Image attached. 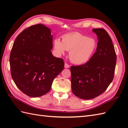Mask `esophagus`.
I'll use <instances>...</instances> for the list:
<instances>
[{"mask_svg":"<svg viewBox=\"0 0 128 128\" xmlns=\"http://www.w3.org/2000/svg\"><path fill=\"white\" fill-rule=\"evenodd\" d=\"M69 66H70V65L69 64L66 63H65V65H64L65 68H69Z\"/></svg>","mask_w":128,"mask_h":128,"instance_id":"esophagus-1","label":"esophagus"}]
</instances>
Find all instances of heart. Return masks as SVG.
<instances>
[{
	"label": "heart",
	"instance_id": "obj_1",
	"mask_svg": "<svg viewBox=\"0 0 128 128\" xmlns=\"http://www.w3.org/2000/svg\"><path fill=\"white\" fill-rule=\"evenodd\" d=\"M54 45L59 54H64L65 50H68L70 61L76 64H82L90 60L94 54L97 42L93 38L75 32L63 35L62 41L56 39Z\"/></svg>",
	"mask_w": 128,
	"mask_h": 128
}]
</instances>
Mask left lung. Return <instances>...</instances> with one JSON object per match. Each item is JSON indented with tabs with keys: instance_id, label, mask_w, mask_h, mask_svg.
Instances as JSON below:
<instances>
[{
	"instance_id": "1",
	"label": "left lung",
	"mask_w": 128,
	"mask_h": 128,
	"mask_svg": "<svg viewBox=\"0 0 128 128\" xmlns=\"http://www.w3.org/2000/svg\"><path fill=\"white\" fill-rule=\"evenodd\" d=\"M98 38L96 51L87 63L71 66L72 93L81 99H93L102 94L112 82L117 61L111 38L103 28H94Z\"/></svg>"
}]
</instances>
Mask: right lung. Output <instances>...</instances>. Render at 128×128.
I'll list each match as a JSON object with an SVG mask.
<instances>
[{
  "mask_svg": "<svg viewBox=\"0 0 128 128\" xmlns=\"http://www.w3.org/2000/svg\"><path fill=\"white\" fill-rule=\"evenodd\" d=\"M50 29L38 24L25 29L14 40L10 56L12 78L29 96H42L50 90L53 80L64 69L62 58L53 56Z\"/></svg>",
  "mask_w": 128,
  "mask_h": 128,
  "instance_id": "add662e5",
  "label": "right lung"
}]
</instances>
